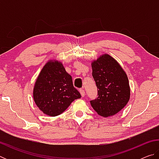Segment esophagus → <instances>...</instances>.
<instances>
[{
    "label": "esophagus",
    "mask_w": 159,
    "mask_h": 159,
    "mask_svg": "<svg viewBox=\"0 0 159 159\" xmlns=\"http://www.w3.org/2000/svg\"><path fill=\"white\" fill-rule=\"evenodd\" d=\"M79 91H80V95H81V96L82 97H84L85 95V90H83V88H81V89H80Z\"/></svg>",
    "instance_id": "34e87169"
}]
</instances>
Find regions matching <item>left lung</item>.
Wrapping results in <instances>:
<instances>
[{
    "mask_svg": "<svg viewBox=\"0 0 159 159\" xmlns=\"http://www.w3.org/2000/svg\"><path fill=\"white\" fill-rule=\"evenodd\" d=\"M93 77L98 88V98L90 100L93 109L99 115L108 117L124 107L130 95L128 79L117 61L105 54L92 64Z\"/></svg>",
    "mask_w": 159,
    "mask_h": 159,
    "instance_id": "left-lung-1",
    "label": "left lung"
}]
</instances>
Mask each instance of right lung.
<instances>
[{"mask_svg":"<svg viewBox=\"0 0 159 159\" xmlns=\"http://www.w3.org/2000/svg\"><path fill=\"white\" fill-rule=\"evenodd\" d=\"M33 95L37 107L50 116L61 114L72 102L81 97L63 64L55 60L48 61L42 69L35 83Z\"/></svg>","mask_w":159,"mask_h":159,"instance_id":"right-lung-1","label":"right lung"}]
</instances>
